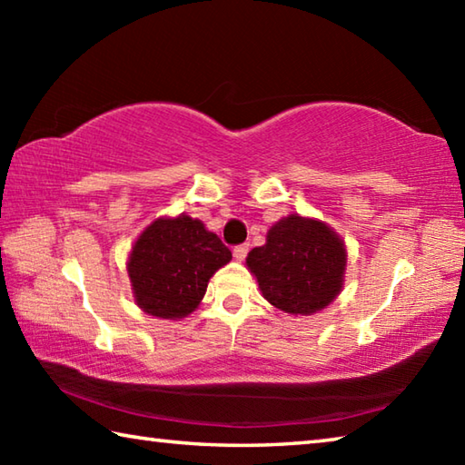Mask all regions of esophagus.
Listing matches in <instances>:
<instances>
[{
	"mask_svg": "<svg viewBox=\"0 0 465 465\" xmlns=\"http://www.w3.org/2000/svg\"><path fill=\"white\" fill-rule=\"evenodd\" d=\"M246 254H248V243H240V246H235L233 248V258L235 261H243V258H246Z\"/></svg>",
	"mask_w": 465,
	"mask_h": 465,
	"instance_id": "esophagus-1",
	"label": "esophagus"
}]
</instances>
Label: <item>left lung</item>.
Masks as SVG:
<instances>
[{"label": "left lung", "instance_id": "left-lung-1", "mask_svg": "<svg viewBox=\"0 0 465 465\" xmlns=\"http://www.w3.org/2000/svg\"><path fill=\"white\" fill-rule=\"evenodd\" d=\"M246 264L266 302L293 316H312L341 293L346 248L324 222L293 213L271 227Z\"/></svg>", "mask_w": 465, "mask_h": 465}]
</instances>
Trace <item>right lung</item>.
<instances>
[{"label":"right lung","mask_w":465,"mask_h":465,"mask_svg":"<svg viewBox=\"0 0 465 465\" xmlns=\"http://www.w3.org/2000/svg\"><path fill=\"white\" fill-rule=\"evenodd\" d=\"M232 252L199 219L160 217L133 243L127 271L141 310L162 320L186 318L199 308L215 271Z\"/></svg>","instance_id":"obj_1"}]
</instances>
